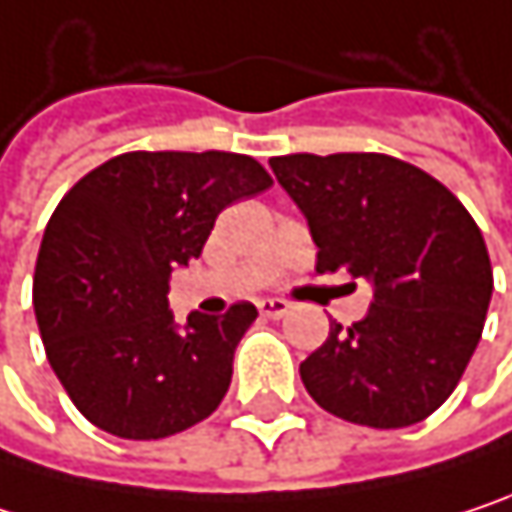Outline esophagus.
<instances>
[{"label":"esophagus","instance_id":"esophagus-1","mask_svg":"<svg viewBox=\"0 0 512 512\" xmlns=\"http://www.w3.org/2000/svg\"><path fill=\"white\" fill-rule=\"evenodd\" d=\"M257 311H260V317H266V320H281V317L290 311V302H287V299H260V302H257Z\"/></svg>","mask_w":512,"mask_h":512}]
</instances>
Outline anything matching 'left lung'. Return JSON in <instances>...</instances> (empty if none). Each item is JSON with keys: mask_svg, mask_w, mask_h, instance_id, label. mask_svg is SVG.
<instances>
[{"mask_svg": "<svg viewBox=\"0 0 512 512\" xmlns=\"http://www.w3.org/2000/svg\"><path fill=\"white\" fill-rule=\"evenodd\" d=\"M317 243V272L373 284L353 326L332 323L299 364L326 412L376 430L430 418L457 388L492 299V263L462 201L388 154L269 159Z\"/></svg>", "mask_w": 512, "mask_h": 512, "instance_id": "left-lung-1", "label": "left lung"}]
</instances>
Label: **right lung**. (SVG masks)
I'll list each match as a JSON object with an SVG mask.
<instances>
[{"label": "right lung", "mask_w": 512, "mask_h": 512, "mask_svg": "<svg viewBox=\"0 0 512 512\" xmlns=\"http://www.w3.org/2000/svg\"><path fill=\"white\" fill-rule=\"evenodd\" d=\"M269 186L246 154L130 151L64 192L44 231L32 302L52 370L94 427L151 442L219 409L257 308L192 311L177 332L168 275L201 255L228 204Z\"/></svg>", "instance_id": "obj_1"}]
</instances>
